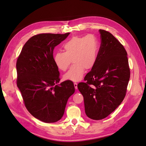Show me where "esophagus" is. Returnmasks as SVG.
I'll list each match as a JSON object with an SVG mask.
<instances>
[{
    "label": "esophagus",
    "mask_w": 146,
    "mask_h": 146,
    "mask_svg": "<svg viewBox=\"0 0 146 146\" xmlns=\"http://www.w3.org/2000/svg\"><path fill=\"white\" fill-rule=\"evenodd\" d=\"M77 85H78V84H77V83H74V87H75V89H76V90H77V88H78V87H77Z\"/></svg>",
    "instance_id": "34e87169"
}]
</instances>
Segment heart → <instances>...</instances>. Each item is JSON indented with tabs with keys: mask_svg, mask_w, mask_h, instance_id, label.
I'll return each instance as SVG.
<instances>
[{
	"mask_svg": "<svg viewBox=\"0 0 146 146\" xmlns=\"http://www.w3.org/2000/svg\"><path fill=\"white\" fill-rule=\"evenodd\" d=\"M99 39L94 35L74 36L66 42L64 52L54 55V63L59 70L66 71L72 63L74 64L63 76L64 80L74 82L83 78L85 69H91L95 66L99 51Z\"/></svg>",
	"mask_w": 146,
	"mask_h": 146,
	"instance_id": "1",
	"label": "heart"
}]
</instances>
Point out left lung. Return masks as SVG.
<instances>
[{"mask_svg":"<svg viewBox=\"0 0 146 146\" xmlns=\"http://www.w3.org/2000/svg\"><path fill=\"white\" fill-rule=\"evenodd\" d=\"M98 60L78 89L83 96L86 116L100 120L113 112L124 99L130 72L125 48L110 32L99 30Z\"/></svg>","mask_w":146,"mask_h":146,"instance_id":"obj_1","label":"left lung"}]
</instances>
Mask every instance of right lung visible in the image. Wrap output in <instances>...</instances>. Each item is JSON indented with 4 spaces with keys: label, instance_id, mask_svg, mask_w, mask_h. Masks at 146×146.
Masks as SVG:
<instances>
[{
    "label": "right lung",
    "instance_id": "right-lung-1",
    "mask_svg": "<svg viewBox=\"0 0 146 146\" xmlns=\"http://www.w3.org/2000/svg\"><path fill=\"white\" fill-rule=\"evenodd\" d=\"M69 34L35 35L26 42L17 60V86L25 107L33 116L46 123L60 120L68 99L75 92L71 81L57 85L60 72L53 56L55 47Z\"/></svg>",
    "mask_w": 146,
    "mask_h": 146
}]
</instances>
